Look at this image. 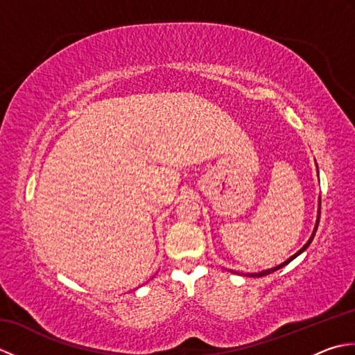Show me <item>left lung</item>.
I'll list each match as a JSON object with an SVG mask.
<instances>
[{
	"label": "left lung",
	"instance_id": "obj_1",
	"mask_svg": "<svg viewBox=\"0 0 355 355\" xmlns=\"http://www.w3.org/2000/svg\"><path fill=\"white\" fill-rule=\"evenodd\" d=\"M319 220H320V209H319V215H318V223H315V227H314V232H313V235H311V238L310 239H308V243L302 247V248H300V250L296 253V254H293L291 256V258L290 259H286L284 263H281V266H277V267H275V268H271V270H266V271H261V273H253V275H248V276H252V277H261V276H266V275H270V273H273V271H276V270H279V268H282V267H285L286 266V263H288V262H291L294 258H296V256H299L300 253H302L304 250H305V248L308 247V245H310L311 244V241H313V238H314V235H315V230H318V225H319Z\"/></svg>",
	"mask_w": 355,
	"mask_h": 355
}]
</instances>
